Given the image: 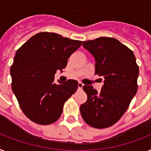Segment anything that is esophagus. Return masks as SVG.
<instances>
[{"label":"esophagus","mask_w":151,"mask_h":151,"mask_svg":"<svg viewBox=\"0 0 151 151\" xmlns=\"http://www.w3.org/2000/svg\"><path fill=\"white\" fill-rule=\"evenodd\" d=\"M83 86H84V85H83L82 83H78V89H83Z\"/></svg>","instance_id":"obj_1"}]
</instances>
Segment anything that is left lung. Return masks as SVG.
Listing matches in <instances>:
<instances>
[{
    "label": "left lung",
    "mask_w": 151,
    "mask_h": 151,
    "mask_svg": "<svg viewBox=\"0 0 151 151\" xmlns=\"http://www.w3.org/2000/svg\"><path fill=\"white\" fill-rule=\"evenodd\" d=\"M83 46L95 58V73L103 85L100 93L83 86L88 99L80 106L81 115L93 127H109L122 117L137 93L139 67L134 52L115 38L100 37Z\"/></svg>",
    "instance_id": "1"
}]
</instances>
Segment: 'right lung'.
Returning a JSON list of instances; mask_svg holds the SVG:
<instances>
[{
    "label": "right lung",
    "mask_w": 151,
    "mask_h": 151,
    "mask_svg": "<svg viewBox=\"0 0 151 151\" xmlns=\"http://www.w3.org/2000/svg\"><path fill=\"white\" fill-rule=\"evenodd\" d=\"M81 41L55 33L32 36L16 52L11 67V88L26 116L48 125L60 117L65 102L78 89V82L68 79L55 83L56 71L66 67Z\"/></svg>",
    "instance_id": "obj_1"
}]
</instances>
